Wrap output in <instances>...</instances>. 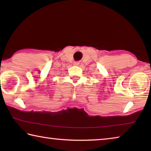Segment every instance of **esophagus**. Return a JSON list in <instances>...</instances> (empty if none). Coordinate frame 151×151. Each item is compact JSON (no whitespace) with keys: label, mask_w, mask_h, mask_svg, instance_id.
<instances>
[{"label":"esophagus","mask_w":151,"mask_h":151,"mask_svg":"<svg viewBox=\"0 0 151 151\" xmlns=\"http://www.w3.org/2000/svg\"><path fill=\"white\" fill-rule=\"evenodd\" d=\"M73 65L75 66H78L79 65V63L78 62H75V63H74Z\"/></svg>","instance_id":"34e87169"}]
</instances>
